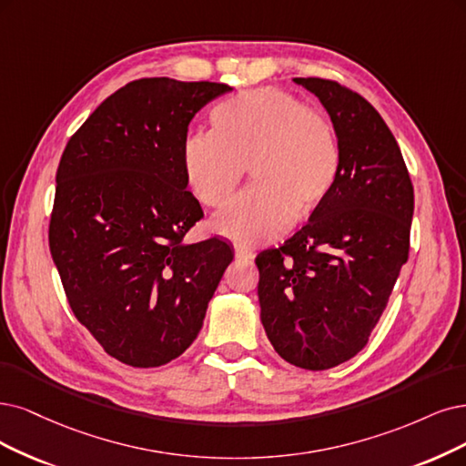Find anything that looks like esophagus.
Wrapping results in <instances>:
<instances>
[{
  "mask_svg": "<svg viewBox=\"0 0 466 466\" xmlns=\"http://www.w3.org/2000/svg\"><path fill=\"white\" fill-rule=\"evenodd\" d=\"M236 249V257L238 259H253V251L251 249H248V248H242V246H236L234 248Z\"/></svg>",
  "mask_w": 466,
  "mask_h": 466,
  "instance_id": "obj_1",
  "label": "esophagus"
}]
</instances>
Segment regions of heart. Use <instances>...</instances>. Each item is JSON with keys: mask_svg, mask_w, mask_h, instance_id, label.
Instances as JSON below:
<instances>
[{"mask_svg": "<svg viewBox=\"0 0 466 466\" xmlns=\"http://www.w3.org/2000/svg\"><path fill=\"white\" fill-rule=\"evenodd\" d=\"M213 130L182 144L184 177L207 207L227 205L249 165L255 186L222 211L215 228L238 246L274 242L332 196L341 151L332 120L279 88L238 94L211 115Z\"/></svg>", "mask_w": 466, "mask_h": 466, "instance_id": "1", "label": "heart"}]
</instances>
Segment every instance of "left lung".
<instances>
[{
    "label": "left lung",
    "mask_w": 466,
    "mask_h": 466,
    "mask_svg": "<svg viewBox=\"0 0 466 466\" xmlns=\"http://www.w3.org/2000/svg\"><path fill=\"white\" fill-rule=\"evenodd\" d=\"M336 127L341 168L305 227L257 255L261 322L277 353L307 370L367 346L409 259L415 192L401 149L370 103L336 80L294 78Z\"/></svg>",
    "instance_id": "left-lung-1"
}]
</instances>
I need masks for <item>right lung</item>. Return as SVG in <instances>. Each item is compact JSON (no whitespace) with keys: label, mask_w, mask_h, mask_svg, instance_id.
Returning <instances> with one entry per match:
<instances>
[{"label":"right lung","mask_w":466,"mask_h":466,"mask_svg":"<svg viewBox=\"0 0 466 466\" xmlns=\"http://www.w3.org/2000/svg\"><path fill=\"white\" fill-rule=\"evenodd\" d=\"M230 90L220 82H128L61 155L49 251L75 317L125 365L161 367L192 346L232 263L218 238L182 242L203 218L182 168L187 125Z\"/></svg>","instance_id":"1"}]
</instances>
